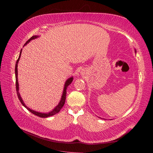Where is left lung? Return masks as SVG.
I'll list each match as a JSON object with an SVG mask.
<instances>
[{
    "label": "left lung",
    "instance_id": "8db88e82",
    "mask_svg": "<svg viewBox=\"0 0 153 153\" xmlns=\"http://www.w3.org/2000/svg\"><path fill=\"white\" fill-rule=\"evenodd\" d=\"M135 53H136V51H135Z\"/></svg>",
    "mask_w": 153,
    "mask_h": 153
}]
</instances>
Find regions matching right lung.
I'll return each instance as SVG.
<instances>
[{"label": "right lung", "mask_w": 153, "mask_h": 153, "mask_svg": "<svg viewBox=\"0 0 153 153\" xmlns=\"http://www.w3.org/2000/svg\"><path fill=\"white\" fill-rule=\"evenodd\" d=\"M39 36H37V35H34V36H32L30 39H29L26 43H25L24 45H27L29 42H30V41H31L32 39H36ZM22 50L20 51V53H19V58L17 60V61H16V66H15V74H16V92H17V95H18V99L19 100V101L21 102V103L22 104V105L24 106V107H25L29 111L31 112L32 114H33L36 115L39 117H41V118H47V117H49V116H53L54 114H56L59 112L60 110H61V108H62L64 103H65V100H66V89L68 88V87L69 86L71 83L73 81V77H70L69 79L66 80V83H65L64 84V91H63V93H62V98H61V100L60 102L58 103V105L55 107V108L52 110V111L48 112V113H41V112H36L35 111V110H33L30 109V108H28V107L25 105L24 101H23V100L22 99L21 97H20V95H19V84H18V62L19 60V58H20V56H21V53H22Z\"/></svg>", "instance_id": "right-lung-1"}]
</instances>
